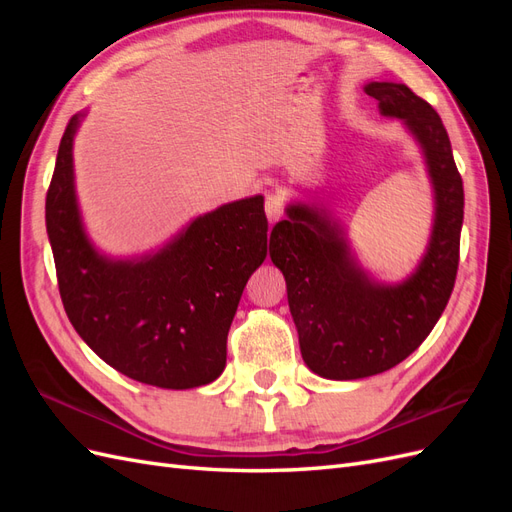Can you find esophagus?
Listing matches in <instances>:
<instances>
[{"mask_svg": "<svg viewBox=\"0 0 512 512\" xmlns=\"http://www.w3.org/2000/svg\"><path fill=\"white\" fill-rule=\"evenodd\" d=\"M265 211H267V218H269L271 222H275V220H280V218H282L284 207H282V200H280V196H277L275 192H267Z\"/></svg>", "mask_w": 512, "mask_h": 512, "instance_id": "34e87169", "label": "esophagus"}]
</instances>
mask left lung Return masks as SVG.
<instances>
[{
	"label": "left lung",
	"instance_id": "obj_1",
	"mask_svg": "<svg viewBox=\"0 0 512 512\" xmlns=\"http://www.w3.org/2000/svg\"><path fill=\"white\" fill-rule=\"evenodd\" d=\"M384 117H397L421 145L433 185L427 252L399 284H380L354 258L327 209L286 207L269 256L286 277L305 365L329 380H359L395 367L425 342L451 299L459 267L463 181L440 115L404 83H367Z\"/></svg>",
	"mask_w": 512,
	"mask_h": 512
}]
</instances>
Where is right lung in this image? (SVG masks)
Segmentation results:
<instances>
[{
  "label": "right lung",
  "instance_id": "right-lung-1",
  "mask_svg": "<svg viewBox=\"0 0 512 512\" xmlns=\"http://www.w3.org/2000/svg\"><path fill=\"white\" fill-rule=\"evenodd\" d=\"M61 136L46 192V232L72 327L104 363L160 389H194L226 367V337L243 288L267 258L260 194L200 215L162 250L108 258L91 245L74 192L72 141Z\"/></svg>",
  "mask_w": 512,
  "mask_h": 512
}]
</instances>
